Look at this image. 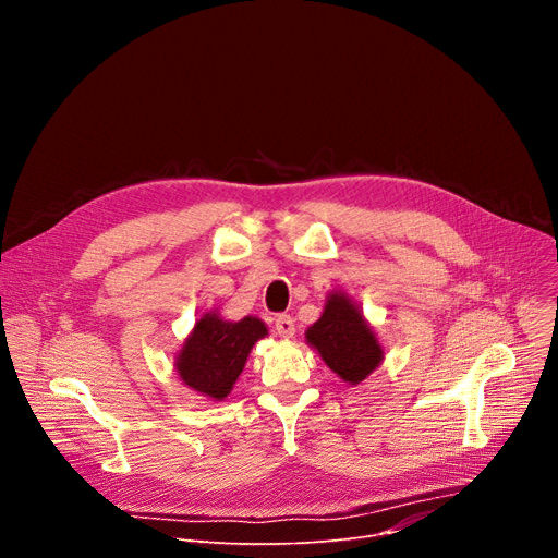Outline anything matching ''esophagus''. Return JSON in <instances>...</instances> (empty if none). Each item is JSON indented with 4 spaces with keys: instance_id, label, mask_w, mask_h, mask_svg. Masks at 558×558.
I'll return each mask as SVG.
<instances>
[{
    "instance_id": "obj_1",
    "label": "esophagus",
    "mask_w": 558,
    "mask_h": 558,
    "mask_svg": "<svg viewBox=\"0 0 558 558\" xmlns=\"http://www.w3.org/2000/svg\"><path fill=\"white\" fill-rule=\"evenodd\" d=\"M276 333H278L280 338H293V333H295V323H293L291 315H278V317H276Z\"/></svg>"
}]
</instances>
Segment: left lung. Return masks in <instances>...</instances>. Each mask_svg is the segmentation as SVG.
<instances>
[{"label":"left lung","mask_w":558,"mask_h":558,"mask_svg":"<svg viewBox=\"0 0 558 558\" xmlns=\"http://www.w3.org/2000/svg\"><path fill=\"white\" fill-rule=\"evenodd\" d=\"M306 344L347 384H362L381 362L384 347L347 291L333 289L327 295L320 320L306 333Z\"/></svg>","instance_id":"1"}]
</instances>
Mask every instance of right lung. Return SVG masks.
<instances>
[{"label": "right lung", "mask_w": 558, "mask_h": 558, "mask_svg": "<svg viewBox=\"0 0 558 558\" xmlns=\"http://www.w3.org/2000/svg\"><path fill=\"white\" fill-rule=\"evenodd\" d=\"M267 336L260 317L245 315L233 323L225 320L216 308L207 311L174 357L179 379L205 400L222 402L243 373L254 344Z\"/></svg>", "instance_id": "obj_1"}]
</instances>
